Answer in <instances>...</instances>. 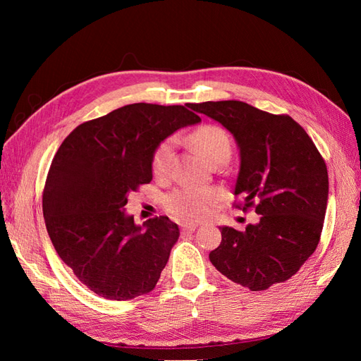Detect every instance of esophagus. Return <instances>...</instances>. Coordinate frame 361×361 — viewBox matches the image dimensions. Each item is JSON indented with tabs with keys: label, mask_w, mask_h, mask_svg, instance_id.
Here are the masks:
<instances>
[{
	"label": "esophagus",
	"mask_w": 361,
	"mask_h": 361,
	"mask_svg": "<svg viewBox=\"0 0 361 361\" xmlns=\"http://www.w3.org/2000/svg\"><path fill=\"white\" fill-rule=\"evenodd\" d=\"M197 225L195 224H183L181 225V233L183 234H188V233H194L195 231Z\"/></svg>",
	"instance_id": "34e87169"
}]
</instances>
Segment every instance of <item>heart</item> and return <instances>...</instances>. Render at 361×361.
Here are the masks:
<instances>
[{"label": "heart", "instance_id": "heart-1", "mask_svg": "<svg viewBox=\"0 0 361 361\" xmlns=\"http://www.w3.org/2000/svg\"><path fill=\"white\" fill-rule=\"evenodd\" d=\"M189 141L208 163H212L219 157H229V152H231L228 133L217 126L206 124L195 128L190 133ZM172 145L173 141L171 137H166L159 141L152 152L150 167L153 175L158 178L167 173ZM220 200L221 194L216 188H178L163 198V206L175 220L192 224V221H200L208 217Z\"/></svg>", "mask_w": 361, "mask_h": 361}]
</instances>
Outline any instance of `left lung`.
Returning <instances> with one entry per match:
<instances>
[{
	"label": "left lung",
	"mask_w": 361,
	"mask_h": 361,
	"mask_svg": "<svg viewBox=\"0 0 361 361\" xmlns=\"http://www.w3.org/2000/svg\"><path fill=\"white\" fill-rule=\"evenodd\" d=\"M235 137L240 171L233 206L259 214L243 231L221 226V242L209 252L217 270L251 291L286 282L319 243L327 208L324 158L288 114H271L240 101L190 104Z\"/></svg>",
	"instance_id": "obj_1"
}]
</instances>
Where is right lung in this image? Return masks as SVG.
Returning a JSON list of instances; mask_svg holds the SVG:
<instances>
[{
    "mask_svg": "<svg viewBox=\"0 0 361 361\" xmlns=\"http://www.w3.org/2000/svg\"><path fill=\"white\" fill-rule=\"evenodd\" d=\"M200 121L183 105H126L75 127L54 155L43 189L46 229L96 295L128 301L155 288L180 229L167 216L136 226L122 209L152 181L155 145Z\"/></svg>",
    "mask_w": 361,
    "mask_h": 361,
    "instance_id": "1",
    "label": "right lung"
}]
</instances>
